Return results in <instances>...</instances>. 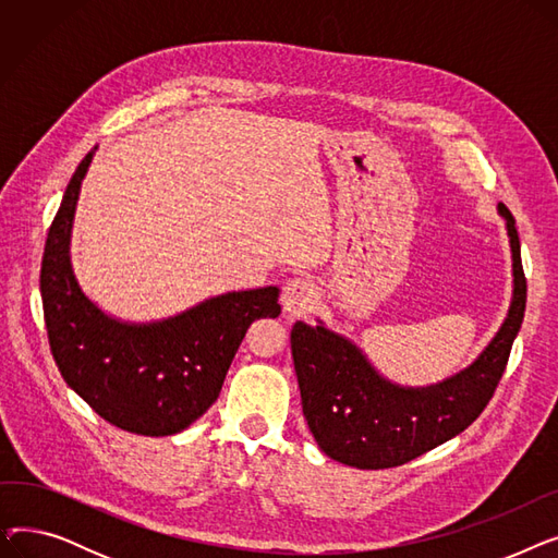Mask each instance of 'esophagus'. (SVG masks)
Masks as SVG:
<instances>
[{"instance_id":"34e87169","label":"esophagus","mask_w":558,"mask_h":558,"mask_svg":"<svg viewBox=\"0 0 558 558\" xmlns=\"http://www.w3.org/2000/svg\"><path fill=\"white\" fill-rule=\"evenodd\" d=\"M316 303V289L305 278H291L282 287V310L289 316H303Z\"/></svg>"}]
</instances>
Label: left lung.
<instances>
[{
  "label": "left lung",
  "instance_id": "1",
  "mask_svg": "<svg viewBox=\"0 0 558 558\" xmlns=\"http://www.w3.org/2000/svg\"><path fill=\"white\" fill-rule=\"evenodd\" d=\"M497 213L507 223L513 294L505 324L471 366L429 387H402L379 373L355 341L332 332L320 318L318 326L296 320L291 328L303 414L330 459L362 471L402 465L450 441L484 412L507 368L526 303L515 219L502 203Z\"/></svg>",
  "mask_w": 558,
  "mask_h": 558
}]
</instances>
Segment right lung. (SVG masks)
I'll list each match as a JSON object with an SVG mask.
<instances>
[{
	"instance_id": "obj_1",
	"label": "right lung",
	"mask_w": 558,
	"mask_h": 558,
	"mask_svg": "<svg viewBox=\"0 0 558 558\" xmlns=\"http://www.w3.org/2000/svg\"><path fill=\"white\" fill-rule=\"evenodd\" d=\"M95 151L76 167L45 242L40 294L51 355L68 387L110 425L142 436L179 434L219 398L253 320L280 314V289L228 291L151 324L106 314L85 296L70 255Z\"/></svg>"
}]
</instances>
